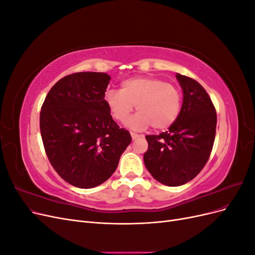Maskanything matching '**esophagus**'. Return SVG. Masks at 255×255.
Segmentation results:
<instances>
[{
	"instance_id": "obj_1",
	"label": "esophagus",
	"mask_w": 255,
	"mask_h": 255,
	"mask_svg": "<svg viewBox=\"0 0 255 255\" xmlns=\"http://www.w3.org/2000/svg\"><path fill=\"white\" fill-rule=\"evenodd\" d=\"M130 136H132L133 139H137V138H138V137H140L141 135L137 134V133H134V132H130Z\"/></svg>"
}]
</instances>
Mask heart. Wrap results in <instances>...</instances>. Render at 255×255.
<instances>
[{
    "label": "heart",
    "instance_id": "heart-1",
    "mask_svg": "<svg viewBox=\"0 0 255 255\" xmlns=\"http://www.w3.org/2000/svg\"><path fill=\"white\" fill-rule=\"evenodd\" d=\"M104 100L112 117L120 123L128 121L136 105L138 113L128 121V127L136 129L152 126L156 130H165L174 125L182 109L180 89L152 76L123 81L120 90H107Z\"/></svg>",
    "mask_w": 255,
    "mask_h": 255
}]
</instances>
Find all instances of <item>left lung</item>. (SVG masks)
Returning <instances> with one entry per match:
<instances>
[{
	"mask_svg": "<svg viewBox=\"0 0 255 255\" xmlns=\"http://www.w3.org/2000/svg\"><path fill=\"white\" fill-rule=\"evenodd\" d=\"M183 89L179 118L159 135H146L144 165L167 186H180L202 170L214 145L217 114L206 90L196 80L176 74Z\"/></svg>",
	"mask_w": 255,
	"mask_h": 255,
	"instance_id": "8db88e82",
	"label": "left lung"
}]
</instances>
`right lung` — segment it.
<instances>
[{"mask_svg": "<svg viewBox=\"0 0 255 255\" xmlns=\"http://www.w3.org/2000/svg\"><path fill=\"white\" fill-rule=\"evenodd\" d=\"M111 76L78 72L60 79L40 112L45 153L61 179L79 188L104 183L132 141L112 117L104 96Z\"/></svg>", "mask_w": 255, "mask_h": 255, "instance_id": "1", "label": "right lung"}]
</instances>
